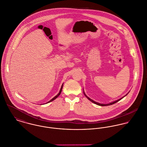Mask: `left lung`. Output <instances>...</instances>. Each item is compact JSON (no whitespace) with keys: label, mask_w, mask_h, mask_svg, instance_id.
<instances>
[{"label":"left lung","mask_w":147,"mask_h":147,"mask_svg":"<svg viewBox=\"0 0 147 147\" xmlns=\"http://www.w3.org/2000/svg\"><path fill=\"white\" fill-rule=\"evenodd\" d=\"M84 94H85V95L87 97V98L88 99V100H90L91 102H92V103H95V104H96V105H99V106H110V105H113V104H114V103H117V102L119 100H120L121 99H122L123 98H124V96L123 97V98H120V99H118L117 100H116V101H114V102H111V103H109V104H100V103H97V102H95V101H94V100H92V99H91L90 98H88V96L85 94V92H84Z\"/></svg>","instance_id":"obj_1"}]
</instances>
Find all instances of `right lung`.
Returning <instances> with one entry per match:
<instances>
[{
	"instance_id": "obj_1",
	"label": "right lung",
	"mask_w": 147,
	"mask_h": 147,
	"mask_svg": "<svg viewBox=\"0 0 147 147\" xmlns=\"http://www.w3.org/2000/svg\"><path fill=\"white\" fill-rule=\"evenodd\" d=\"M62 86H63V84H62V86H61V89H60V90H59V94L56 96H55L53 98H52L51 100H50L49 102H48L47 103H49V102H52V101H53V100H55V99H56L58 96H59V95H60V94H61V91H62Z\"/></svg>"
}]
</instances>
